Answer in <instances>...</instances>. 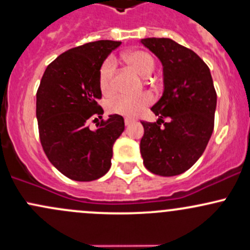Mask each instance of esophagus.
I'll return each mask as SVG.
<instances>
[{"instance_id": "esophagus-1", "label": "esophagus", "mask_w": 250, "mask_h": 250, "mask_svg": "<svg viewBox=\"0 0 250 250\" xmlns=\"http://www.w3.org/2000/svg\"><path fill=\"white\" fill-rule=\"evenodd\" d=\"M134 122V120H131V119H128V117H125V125H131V123Z\"/></svg>"}]
</instances>
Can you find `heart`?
Wrapping results in <instances>:
<instances>
[{
	"label": "heart",
	"instance_id": "heart-1",
	"mask_svg": "<svg viewBox=\"0 0 250 250\" xmlns=\"http://www.w3.org/2000/svg\"><path fill=\"white\" fill-rule=\"evenodd\" d=\"M123 62L142 77H148L155 68V60L152 54L141 49L125 53L123 56ZM115 70H116V65L112 58L105 59L101 65L100 72H98V85L104 95H110L114 91ZM152 102V95L147 92L135 96V97L121 95L111 98L106 104V109L111 114L122 115L125 117H136L148 105H150Z\"/></svg>",
	"mask_w": 250,
	"mask_h": 250
}]
</instances>
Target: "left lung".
Masks as SVG:
<instances>
[{
  "label": "left lung",
  "mask_w": 250,
  "mask_h": 250,
  "mask_svg": "<svg viewBox=\"0 0 250 250\" xmlns=\"http://www.w3.org/2000/svg\"><path fill=\"white\" fill-rule=\"evenodd\" d=\"M141 42L163 64L164 94L152 106L159 120L141 122L145 133L140 152L149 172L178 175L201 158L212 134L217 103L212 77L192 49L172 39L147 38ZM166 117L168 123L163 122Z\"/></svg>",
  "instance_id": "obj_1"
}]
</instances>
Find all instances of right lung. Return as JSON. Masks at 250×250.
<instances>
[{"mask_svg":"<svg viewBox=\"0 0 250 250\" xmlns=\"http://www.w3.org/2000/svg\"><path fill=\"white\" fill-rule=\"evenodd\" d=\"M121 41L98 40L71 48L46 67L37 92V119L43 152L57 169L72 180L91 182L111 166L112 146L125 130L122 116L102 119L98 72Z\"/></svg>","mask_w":250,"mask_h":250,"instance_id":"obj_1","label":"right lung"}]
</instances>
